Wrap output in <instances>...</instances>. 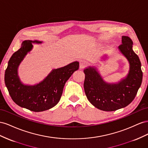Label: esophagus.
I'll return each mask as SVG.
<instances>
[{
  "instance_id": "obj_1",
  "label": "esophagus",
  "mask_w": 148,
  "mask_h": 148,
  "mask_svg": "<svg viewBox=\"0 0 148 148\" xmlns=\"http://www.w3.org/2000/svg\"><path fill=\"white\" fill-rule=\"evenodd\" d=\"M87 65V62L86 61H81L80 62V68L83 69L86 67Z\"/></svg>"
}]
</instances>
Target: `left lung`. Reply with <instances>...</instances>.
Instances as JSON below:
<instances>
[{"mask_svg":"<svg viewBox=\"0 0 148 148\" xmlns=\"http://www.w3.org/2000/svg\"><path fill=\"white\" fill-rule=\"evenodd\" d=\"M121 43L118 48L128 60L130 69L127 75L120 81L114 83L105 81L98 69L94 66L84 70V88L87 98L95 107L101 110L112 112L126 107L134 100L141 85V64L133 50V41L128 36H123ZM107 58L105 54L102 59L105 61Z\"/></svg>","mask_w":148,"mask_h":148,"instance_id":"obj_1","label":"left lung"}]
</instances>
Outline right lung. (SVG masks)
<instances>
[{
  "mask_svg": "<svg viewBox=\"0 0 148 148\" xmlns=\"http://www.w3.org/2000/svg\"><path fill=\"white\" fill-rule=\"evenodd\" d=\"M38 40H25L20 48L8 61L5 72V84L11 98L18 106L40 112L47 110L59 102L64 85L75 71L79 62L74 61L66 66L53 69L43 81L35 85H27L20 81L18 69L27 54L32 50L33 44H41Z\"/></svg>",
  "mask_w": 148,
  "mask_h": 148,
  "instance_id": "add662e5",
  "label": "right lung"
}]
</instances>
